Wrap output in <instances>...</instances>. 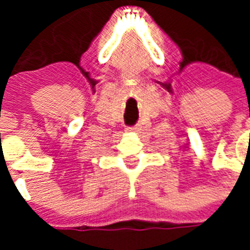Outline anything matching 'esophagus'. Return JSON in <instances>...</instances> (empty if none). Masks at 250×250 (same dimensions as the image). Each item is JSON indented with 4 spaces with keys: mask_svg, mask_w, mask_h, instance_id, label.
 I'll use <instances>...</instances> for the list:
<instances>
[{
    "mask_svg": "<svg viewBox=\"0 0 250 250\" xmlns=\"http://www.w3.org/2000/svg\"><path fill=\"white\" fill-rule=\"evenodd\" d=\"M125 131H127V132H137V131H139V127H136V125H135V127H127Z\"/></svg>",
    "mask_w": 250,
    "mask_h": 250,
    "instance_id": "34e87169",
    "label": "esophagus"
}]
</instances>
